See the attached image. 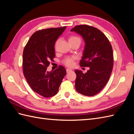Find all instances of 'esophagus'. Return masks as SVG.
I'll return each instance as SVG.
<instances>
[{"mask_svg": "<svg viewBox=\"0 0 134 134\" xmlns=\"http://www.w3.org/2000/svg\"><path fill=\"white\" fill-rule=\"evenodd\" d=\"M66 72H69V71H72L71 69H66Z\"/></svg>", "mask_w": 134, "mask_h": 134, "instance_id": "34e87169", "label": "esophagus"}]
</instances>
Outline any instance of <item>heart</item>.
Wrapping results in <instances>:
<instances>
[{
    "label": "heart",
    "instance_id": "heart-1",
    "mask_svg": "<svg viewBox=\"0 0 134 134\" xmlns=\"http://www.w3.org/2000/svg\"><path fill=\"white\" fill-rule=\"evenodd\" d=\"M69 41L70 43H72V42H74L75 41L81 42V40H80V38L79 37H78V36H71L69 37ZM57 42H56V44H57ZM76 59V58L75 57V56H68V57L65 58L63 60V63L67 66L71 67L73 65L74 62Z\"/></svg>",
    "mask_w": 134,
    "mask_h": 134
}]
</instances>
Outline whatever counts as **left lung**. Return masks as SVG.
<instances>
[{
  "label": "left lung",
  "mask_w": 134,
  "mask_h": 134,
  "mask_svg": "<svg viewBox=\"0 0 134 134\" xmlns=\"http://www.w3.org/2000/svg\"><path fill=\"white\" fill-rule=\"evenodd\" d=\"M71 31L82 36L86 43L81 67H90L84 74L75 70V88L78 93L86 96H93L106 86L111 74L113 55L111 43L98 28L86 25L76 26Z\"/></svg>",
  "instance_id": "obj_1"
}]
</instances>
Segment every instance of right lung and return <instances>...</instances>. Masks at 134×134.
<instances>
[{"instance_id": "right-lung-1", "label": "right lung", "mask_w": 134, "mask_h": 134, "mask_svg": "<svg viewBox=\"0 0 134 134\" xmlns=\"http://www.w3.org/2000/svg\"><path fill=\"white\" fill-rule=\"evenodd\" d=\"M65 27L50 28L35 32L23 52V70L27 82L34 92L44 97L57 94L66 74L62 65L53 71H47L50 62L55 56V43Z\"/></svg>"}]
</instances>
